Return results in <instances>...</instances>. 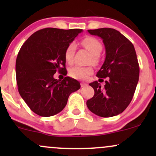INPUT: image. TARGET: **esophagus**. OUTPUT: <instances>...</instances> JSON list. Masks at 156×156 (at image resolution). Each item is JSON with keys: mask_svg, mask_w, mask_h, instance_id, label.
<instances>
[{"mask_svg": "<svg viewBox=\"0 0 156 156\" xmlns=\"http://www.w3.org/2000/svg\"><path fill=\"white\" fill-rule=\"evenodd\" d=\"M87 84L85 83H81V84H80V87H87Z\"/></svg>", "mask_w": 156, "mask_h": 156, "instance_id": "esophagus-1", "label": "esophagus"}]
</instances>
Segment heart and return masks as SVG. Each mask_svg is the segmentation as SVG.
Listing matches in <instances>:
<instances>
[{
	"label": "heart",
	"instance_id": "1",
	"mask_svg": "<svg viewBox=\"0 0 156 156\" xmlns=\"http://www.w3.org/2000/svg\"><path fill=\"white\" fill-rule=\"evenodd\" d=\"M82 45L87 48L92 53L90 62L93 64H98L99 62V54L102 51V44L96 38L92 37H85L81 41ZM76 44L74 42H71L66 48L64 52V58L68 64H71L73 62V55H74ZM93 73V68L90 66L82 67L76 66L69 69V74L72 78L78 80H85Z\"/></svg>",
	"mask_w": 156,
	"mask_h": 156
}]
</instances>
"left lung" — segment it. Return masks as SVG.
<instances>
[{
  "mask_svg": "<svg viewBox=\"0 0 156 156\" xmlns=\"http://www.w3.org/2000/svg\"><path fill=\"white\" fill-rule=\"evenodd\" d=\"M88 32L103 39L105 59L97 76L99 80H107L103 88L98 81L89 83L94 94L87 101V105L100 117H114L124 112L130 104L139 81V66L135 48L130 40L114 28H98Z\"/></svg>",
  "mask_w": 156,
  "mask_h": 156,
  "instance_id": "8db88e82",
  "label": "left lung"
}]
</instances>
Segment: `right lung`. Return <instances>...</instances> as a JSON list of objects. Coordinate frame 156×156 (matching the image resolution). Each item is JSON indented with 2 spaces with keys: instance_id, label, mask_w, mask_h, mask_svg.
<instances>
[{
  "instance_id": "add662e5",
  "label": "right lung",
  "mask_w": 156,
  "mask_h": 156,
  "mask_svg": "<svg viewBox=\"0 0 156 156\" xmlns=\"http://www.w3.org/2000/svg\"><path fill=\"white\" fill-rule=\"evenodd\" d=\"M83 31L46 28L29 37L16 59L18 92L30 109L41 117H51L63 110L72 92L80 89L76 79H55L56 72L66 76V48Z\"/></svg>"
}]
</instances>
